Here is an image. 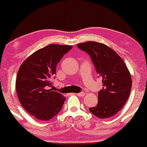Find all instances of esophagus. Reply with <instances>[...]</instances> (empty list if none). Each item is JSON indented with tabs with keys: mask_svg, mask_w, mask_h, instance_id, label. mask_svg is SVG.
Listing matches in <instances>:
<instances>
[{
	"mask_svg": "<svg viewBox=\"0 0 147 147\" xmlns=\"http://www.w3.org/2000/svg\"><path fill=\"white\" fill-rule=\"evenodd\" d=\"M84 92H80V93H77V94H76V95H77V96H83L84 95Z\"/></svg>",
	"mask_w": 147,
	"mask_h": 147,
	"instance_id": "34e87169",
	"label": "esophagus"
}]
</instances>
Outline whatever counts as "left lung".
I'll use <instances>...</instances> for the list:
<instances>
[{"label": "left lung", "instance_id": "1", "mask_svg": "<svg viewBox=\"0 0 147 147\" xmlns=\"http://www.w3.org/2000/svg\"><path fill=\"white\" fill-rule=\"evenodd\" d=\"M90 55L102 88L98 92V104L89 108L100 119H107L123 109L131 93L132 78L125 62L118 54L103 43L88 41L77 45Z\"/></svg>", "mask_w": 147, "mask_h": 147}]
</instances>
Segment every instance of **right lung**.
<instances>
[{"instance_id": "obj_1", "label": "right lung", "mask_w": 147, "mask_h": 147, "mask_svg": "<svg viewBox=\"0 0 147 147\" xmlns=\"http://www.w3.org/2000/svg\"><path fill=\"white\" fill-rule=\"evenodd\" d=\"M71 45H49L30 55L20 65L16 79V90L22 107L32 117L49 121L61 110L66 98L49 89L57 64Z\"/></svg>"}]
</instances>
